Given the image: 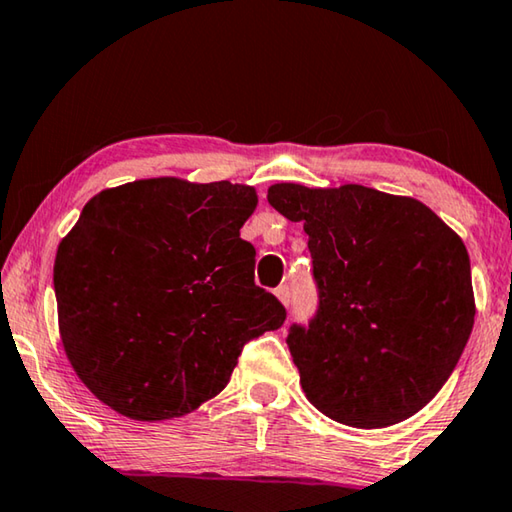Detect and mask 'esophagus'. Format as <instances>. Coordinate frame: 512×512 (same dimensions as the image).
<instances>
[{
  "label": "esophagus",
  "instance_id": "obj_1",
  "mask_svg": "<svg viewBox=\"0 0 512 512\" xmlns=\"http://www.w3.org/2000/svg\"><path fill=\"white\" fill-rule=\"evenodd\" d=\"M275 296L280 298L282 305H289L291 303V287L289 285H280L278 289H275Z\"/></svg>",
  "mask_w": 512,
  "mask_h": 512
}]
</instances>
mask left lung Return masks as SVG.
Returning <instances> with one entry per match:
<instances>
[{
  "mask_svg": "<svg viewBox=\"0 0 512 512\" xmlns=\"http://www.w3.org/2000/svg\"><path fill=\"white\" fill-rule=\"evenodd\" d=\"M269 202L310 237L319 305L287 335L307 401L355 428L415 415L472 335L465 243L424 202L362 184H273Z\"/></svg>",
  "mask_w": 512,
  "mask_h": 512,
  "instance_id": "obj_1",
  "label": "left lung"
}]
</instances>
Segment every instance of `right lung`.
Here are the masks:
<instances>
[{
    "mask_svg": "<svg viewBox=\"0 0 512 512\" xmlns=\"http://www.w3.org/2000/svg\"><path fill=\"white\" fill-rule=\"evenodd\" d=\"M255 207L253 186L175 177L86 202L56 250L54 291L63 348L97 399L129 419L182 417L285 323L239 234Z\"/></svg>",
    "mask_w": 512,
    "mask_h": 512,
    "instance_id": "right-lung-1",
    "label": "right lung"
}]
</instances>
